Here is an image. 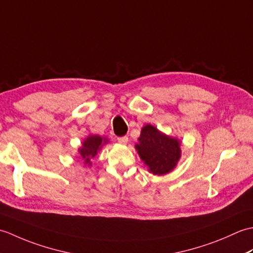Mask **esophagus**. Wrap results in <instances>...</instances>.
Wrapping results in <instances>:
<instances>
[{
	"instance_id": "1",
	"label": "esophagus",
	"mask_w": 253,
	"mask_h": 253,
	"mask_svg": "<svg viewBox=\"0 0 253 253\" xmlns=\"http://www.w3.org/2000/svg\"><path fill=\"white\" fill-rule=\"evenodd\" d=\"M117 141L120 142L121 144H126L128 142V137L124 136V137H118L117 138Z\"/></svg>"
}]
</instances>
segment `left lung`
<instances>
[{
	"label": "left lung",
	"mask_w": 253,
	"mask_h": 253,
	"mask_svg": "<svg viewBox=\"0 0 253 253\" xmlns=\"http://www.w3.org/2000/svg\"><path fill=\"white\" fill-rule=\"evenodd\" d=\"M136 149L139 157L154 175H165L175 169L180 159V141L166 136L154 126L148 125L141 129Z\"/></svg>",
	"instance_id": "left-lung-1"
}]
</instances>
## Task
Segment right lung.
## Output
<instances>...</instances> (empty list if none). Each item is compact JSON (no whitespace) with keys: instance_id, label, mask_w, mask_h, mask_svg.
<instances>
[{"instance_id":"add662e5","label":"right lung","mask_w":253,"mask_h":253,"mask_svg":"<svg viewBox=\"0 0 253 253\" xmlns=\"http://www.w3.org/2000/svg\"><path fill=\"white\" fill-rule=\"evenodd\" d=\"M107 142L106 138H102L98 135H90L85 140H84L83 147L79 149V153L82 155L83 160L84 161L85 164H91L90 160L93 159L100 149L104 146Z\"/></svg>"}]
</instances>
